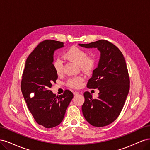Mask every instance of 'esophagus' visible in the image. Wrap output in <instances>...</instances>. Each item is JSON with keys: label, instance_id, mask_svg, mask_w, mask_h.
<instances>
[{"label": "esophagus", "instance_id": "34e87169", "mask_svg": "<svg viewBox=\"0 0 150 150\" xmlns=\"http://www.w3.org/2000/svg\"><path fill=\"white\" fill-rule=\"evenodd\" d=\"M73 94H74V95H78L79 94V92H78V91H74Z\"/></svg>", "mask_w": 150, "mask_h": 150}]
</instances>
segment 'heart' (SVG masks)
I'll list each match as a JSON object with an SVG mask.
<instances>
[{
	"mask_svg": "<svg viewBox=\"0 0 150 150\" xmlns=\"http://www.w3.org/2000/svg\"><path fill=\"white\" fill-rule=\"evenodd\" d=\"M64 57L67 60L73 62L79 65L81 69L85 72L91 71L95 64L94 58L93 56H88V52L85 50L78 47H72L65 52ZM53 68L57 75L63 72V64L59 59H56L53 62ZM83 79L81 77H77L70 79L67 81L69 86L74 88H78L82 84Z\"/></svg>",
	"mask_w": 150,
	"mask_h": 150,
	"instance_id": "obj_1",
	"label": "heart"
}]
</instances>
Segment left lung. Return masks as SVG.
Instances as JSON below:
<instances>
[{"label": "left lung", "instance_id": "8db88e82", "mask_svg": "<svg viewBox=\"0 0 150 150\" xmlns=\"http://www.w3.org/2000/svg\"><path fill=\"white\" fill-rule=\"evenodd\" d=\"M85 48H97L100 52L98 67L87 84L98 89L99 96L93 99L85 92L83 114L89 124L102 127L111 124L120 115L129 90L128 69L123 55L114 44L105 40L89 44H78Z\"/></svg>", "mask_w": 150, "mask_h": 150}]
</instances>
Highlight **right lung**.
<instances>
[{
  "mask_svg": "<svg viewBox=\"0 0 150 150\" xmlns=\"http://www.w3.org/2000/svg\"><path fill=\"white\" fill-rule=\"evenodd\" d=\"M64 47L54 40L40 43L27 59L22 74L21 91L27 106L35 121L46 128L61 123L73 98L69 90L59 97L50 90L57 79L52 66L54 52Z\"/></svg>",
  "mask_w": 150,
  "mask_h": 150,
  "instance_id": "1",
  "label": "right lung"
}]
</instances>
